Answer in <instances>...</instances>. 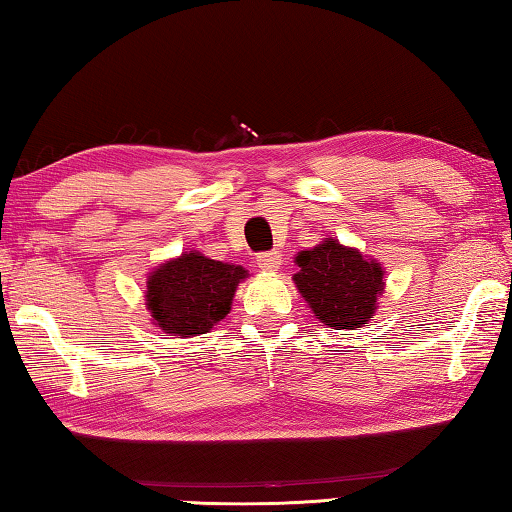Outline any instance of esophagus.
<instances>
[{"mask_svg":"<svg viewBox=\"0 0 512 512\" xmlns=\"http://www.w3.org/2000/svg\"><path fill=\"white\" fill-rule=\"evenodd\" d=\"M257 266L266 273H275L277 268L282 266V253H280V250H271V253L257 255Z\"/></svg>","mask_w":512,"mask_h":512,"instance_id":"obj_1","label":"esophagus"}]
</instances>
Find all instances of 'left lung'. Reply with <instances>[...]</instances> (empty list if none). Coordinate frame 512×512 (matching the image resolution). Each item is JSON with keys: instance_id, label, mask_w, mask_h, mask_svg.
<instances>
[{"instance_id": "1", "label": "left lung", "mask_w": 512, "mask_h": 512, "mask_svg": "<svg viewBox=\"0 0 512 512\" xmlns=\"http://www.w3.org/2000/svg\"><path fill=\"white\" fill-rule=\"evenodd\" d=\"M296 264L293 282L320 323L332 329H357L375 316L386 289V271L377 259L329 237L300 250Z\"/></svg>"}]
</instances>
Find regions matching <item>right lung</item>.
<instances>
[{
    "label": "right lung",
    "mask_w": 512,
    "mask_h": 512,
    "mask_svg": "<svg viewBox=\"0 0 512 512\" xmlns=\"http://www.w3.org/2000/svg\"><path fill=\"white\" fill-rule=\"evenodd\" d=\"M248 275L239 264L185 250L146 275V309L153 325L167 336L207 334L230 314L232 298Z\"/></svg>",
    "instance_id": "add662e5"
}]
</instances>
